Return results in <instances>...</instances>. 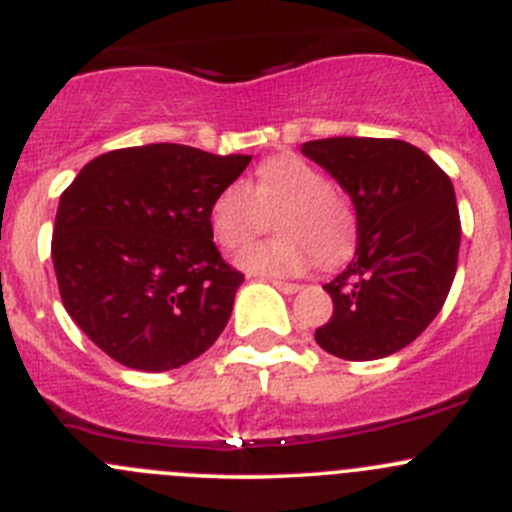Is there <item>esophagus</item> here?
I'll list each match as a JSON object with an SVG mask.
<instances>
[{
	"mask_svg": "<svg viewBox=\"0 0 512 512\" xmlns=\"http://www.w3.org/2000/svg\"><path fill=\"white\" fill-rule=\"evenodd\" d=\"M272 285H275L277 289H280V292H285V294H294V292H299V285H294V282H282V280H270Z\"/></svg>",
	"mask_w": 512,
	"mask_h": 512,
	"instance_id": "obj_1",
	"label": "esophagus"
}]
</instances>
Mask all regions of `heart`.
Returning <instances> with one entry per match:
<instances>
[{"instance_id": "obj_1", "label": "heart", "mask_w": 512, "mask_h": 512, "mask_svg": "<svg viewBox=\"0 0 512 512\" xmlns=\"http://www.w3.org/2000/svg\"><path fill=\"white\" fill-rule=\"evenodd\" d=\"M282 235L240 252L237 262L257 275H299L317 262L339 265L356 245L352 205L329 185L327 175L297 156H275L260 163L255 185L232 180L210 205L213 237L225 250H240L270 225Z\"/></svg>"}]
</instances>
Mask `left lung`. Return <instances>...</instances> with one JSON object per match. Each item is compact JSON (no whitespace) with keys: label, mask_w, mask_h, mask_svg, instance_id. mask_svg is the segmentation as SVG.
I'll use <instances>...</instances> for the list:
<instances>
[{"label":"left lung","mask_w":512,"mask_h":512,"mask_svg":"<svg viewBox=\"0 0 512 512\" xmlns=\"http://www.w3.org/2000/svg\"><path fill=\"white\" fill-rule=\"evenodd\" d=\"M352 198L356 252L324 289V352L371 361L411 344L441 312L461 247L453 183L421 148L394 138H322L302 146Z\"/></svg>","instance_id":"8db88e82"}]
</instances>
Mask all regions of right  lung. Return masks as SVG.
<instances>
[{
	"label": "right lung",
	"instance_id": "1",
	"mask_svg": "<svg viewBox=\"0 0 512 512\" xmlns=\"http://www.w3.org/2000/svg\"><path fill=\"white\" fill-rule=\"evenodd\" d=\"M250 160L178 143L121 148L61 193L51 237L61 302L101 352L168 371L213 347L245 277L215 247L210 205Z\"/></svg>",
	"mask_w": 512,
	"mask_h": 512
}]
</instances>
